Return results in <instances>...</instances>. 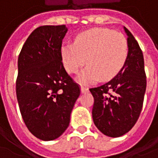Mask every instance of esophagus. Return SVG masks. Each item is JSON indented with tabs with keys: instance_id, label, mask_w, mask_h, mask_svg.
I'll list each match as a JSON object with an SVG mask.
<instances>
[{
	"instance_id": "1",
	"label": "esophagus",
	"mask_w": 158,
	"mask_h": 158,
	"mask_svg": "<svg viewBox=\"0 0 158 158\" xmlns=\"http://www.w3.org/2000/svg\"><path fill=\"white\" fill-rule=\"evenodd\" d=\"M80 91H81V93H82V94H85V93H87V92H88V88H87V87H85V86H81Z\"/></svg>"
}]
</instances>
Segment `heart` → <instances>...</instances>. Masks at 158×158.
I'll list each match as a JSON object with an SVG mask.
<instances>
[{
  "label": "heart",
  "instance_id": "obj_1",
  "mask_svg": "<svg viewBox=\"0 0 158 158\" xmlns=\"http://www.w3.org/2000/svg\"><path fill=\"white\" fill-rule=\"evenodd\" d=\"M60 53L69 73H76L86 61L88 65L77 80L92 84L100 79H112L123 69L128 55V44L122 33L97 28L79 33L74 44H64Z\"/></svg>",
  "mask_w": 158,
  "mask_h": 158
}]
</instances>
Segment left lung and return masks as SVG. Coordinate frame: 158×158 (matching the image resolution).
<instances>
[{
	"label": "left lung",
	"mask_w": 158,
	"mask_h": 158,
	"mask_svg": "<svg viewBox=\"0 0 158 158\" xmlns=\"http://www.w3.org/2000/svg\"><path fill=\"white\" fill-rule=\"evenodd\" d=\"M128 35V55L115 77L100 86L90 88L94 96L93 120L106 136L120 137L133 128L142 111L146 91L144 59L138 43L131 32Z\"/></svg>",
	"instance_id": "1"
}]
</instances>
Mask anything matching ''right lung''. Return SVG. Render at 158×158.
Listing matches in <instances>:
<instances>
[{
	"instance_id": "right-lung-1",
	"label": "right lung",
	"mask_w": 158,
	"mask_h": 158,
	"mask_svg": "<svg viewBox=\"0 0 158 158\" xmlns=\"http://www.w3.org/2000/svg\"><path fill=\"white\" fill-rule=\"evenodd\" d=\"M65 25L41 26L32 31L18 57L16 97L25 125L43 141L58 138L70 123L80 94L64 68L60 49Z\"/></svg>"
}]
</instances>
